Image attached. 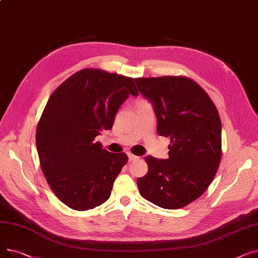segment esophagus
<instances>
[{
    "mask_svg": "<svg viewBox=\"0 0 258 258\" xmlns=\"http://www.w3.org/2000/svg\"><path fill=\"white\" fill-rule=\"evenodd\" d=\"M128 159H130V161H136V160H138L139 159V157L138 156H135V155H133V154H128Z\"/></svg>",
    "mask_w": 258,
    "mask_h": 258,
    "instance_id": "obj_1",
    "label": "esophagus"
}]
</instances>
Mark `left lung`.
I'll use <instances>...</instances> for the list:
<instances>
[{
    "label": "left lung",
    "mask_w": 258,
    "mask_h": 258,
    "mask_svg": "<svg viewBox=\"0 0 258 258\" xmlns=\"http://www.w3.org/2000/svg\"><path fill=\"white\" fill-rule=\"evenodd\" d=\"M140 93L154 104L160 136L169 137L168 156L145 157L147 173L137 180L142 198L164 209H179L211 184L222 158V123L209 95L186 76L139 77Z\"/></svg>",
    "instance_id": "1"
}]
</instances>
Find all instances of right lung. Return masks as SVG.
Returning <instances> with one entry per match:
<instances>
[{
  "label": "right lung",
  "instance_id": "right-lung-1",
  "mask_svg": "<svg viewBox=\"0 0 258 258\" xmlns=\"http://www.w3.org/2000/svg\"><path fill=\"white\" fill-rule=\"evenodd\" d=\"M139 94L134 78L101 69L79 70L50 96L36 127V148L45 178L64 205L78 211L100 206L128 161L95 138L111 130L116 113Z\"/></svg>",
  "mask_w": 258,
  "mask_h": 258
}]
</instances>
